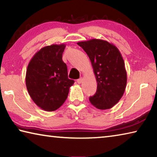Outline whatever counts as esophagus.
Segmentation results:
<instances>
[{
  "label": "esophagus",
  "instance_id": "esophagus-1",
  "mask_svg": "<svg viewBox=\"0 0 157 157\" xmlns=\"http://www.w3.org/2000/svg\"><path fill=\"white\" fill-rule=\"evenodd\" d=\"M82 82H83V79H82V78H79V79H78V80H77V82H78V84H81V83H82Z\"/></svg>",
  "mask_w": 157,
  "mask_h": 157
}]
</instances>
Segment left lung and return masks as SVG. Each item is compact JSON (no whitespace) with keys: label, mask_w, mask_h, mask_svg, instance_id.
Instances as JSON below:
<instances>
[{"label":"left lung","mask_w":157,"mask_h":157,"mask_svg":"<svg viewBox=\"0 0 157 157\" xmlns=\"http://www.w3.org/2000/svg\"><path fill=\"white\" fill-rule=\"evenodd\" d=\"M91 60L97 82L95 94L89 101L101 110L113 107L121 100L127 85V71L120 50L102 39L78 42Z\"/></svg>","instance_id":"obj_1"}]
</instances>
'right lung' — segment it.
I'll return each instance as SVG.
<instances>
[{"mask_svg": "<svg viewBox=\"0 0 157 157\" xmlns=\"http://www.w3.org/2000/svg\"><path fill=\"white\" fill-rule=\"evenodd\" d=\"M66 44L43 47L32 57L25 75L28 94L34 102L46 111L57 110L65 102L74 80L68 78L62 60Z\"/></svg>", "mask_w": 157, "mask_h": 157, "instance_id": "add662e5", "label": "right lung"}]
</instances>
